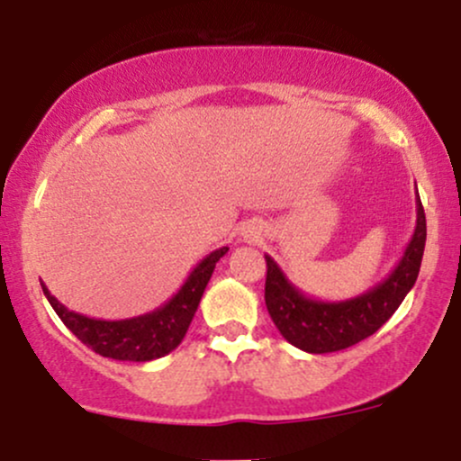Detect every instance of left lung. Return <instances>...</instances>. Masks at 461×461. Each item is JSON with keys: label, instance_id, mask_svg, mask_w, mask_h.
<instances>
[{"label": "left lung", "instance_id": "1", "mask_svg": "<svg viewBox=\"0 0 461 461\" xmlns=\"http://www.w3.org/2000/svg\"><path fill=\"white\" fill-rule=\"evenodd\" d=\"M427 240V221L416 190V230L393 273L377 285L347 301H321L288 282L271 256L267 258L264 301L279 333L301 351L331 353L373 336L416 284Z\"/></svg>", "mask_w": 461, "mask_h": 461}]
</instances>
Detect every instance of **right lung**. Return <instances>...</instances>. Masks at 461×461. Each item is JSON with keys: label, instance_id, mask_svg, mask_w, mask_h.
Wrapping results in <instances>:
<instances>
[{"label": "right lung", "instance_id": "right-lung-1", "mask_svg": "<svg viewBox=\"0 0 461 461\" xmlns=\"http://www.w3.org/2000/svg\"><path fill=\"white\" fill-rule=\"evenodd\" d=\"M230 251L227 247L205 256L182 288L173 294L167 303L149 314L134 316L125 321H102L91 316L77 314V312L65 308L54 294L47 290L43 293L60 321L71 330L86 347L104 357L121 359V362H151V359L164 357L171 353L186 336L190 321L199 308V301L203 297V290L212 277L216 262Z\"/></svg>", "mask_w": 461, "mask_h": 461}]
</instances>
